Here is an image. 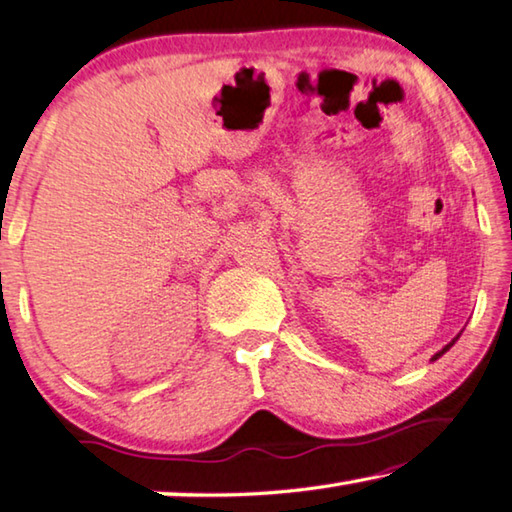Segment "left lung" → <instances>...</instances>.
Here are the masks:
<instances>
[{"mask_svg":"<svg viewBox=\"0 0 512 512\" xmlns=\"http://www.w3.org/2000/svg\"><path fill=\"white\" fill-rule=\"evenodd\" d=\"M457 339H459V335H457V337H455V339H453V342H450V344H446V346H443V348H441V351H439V353H434V358H432V360H439V358H441V355H443V353H446V351H448V348H450V346H453V344H455V342H457Z\"/></svg>","mask_w":512,"mask_h":512,"instance_id":"obj_1","label":"left lung"}]
</instances>
